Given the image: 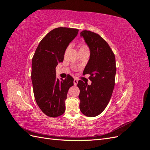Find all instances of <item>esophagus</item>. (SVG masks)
I'll list each match as a JSON object with an SVG mask.
<instances>
[{
	"instance_id": "34e87169",
	"label": "esophagus",
	"mask_w": 150,
	"mask_h": 150,
	"mask_svg": "<svg viewBox=\"0 0 150 150\" xmlns=\"http://www.w3.org/2000/svg\"><path fill=\"white\" fill-rule=\"evenodd\" d=\"M74 83L75 86L77 85V83H78V80L76 79H75L74 80Z\"/></svg>"
}]
</instances>
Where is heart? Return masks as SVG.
<instances>
[{"label": "heart", "mask_w": 150, "mask_h": 150, "mask_svg": "<svg viewBox=\"0 0 150 150\" xmlns=\"http://www.w3.org/2000/svg\"><path fill=\"white\" fill-rule=\"evenodd\" d=\"M70 48V45H68L66 49V52L68 51ZM83 51H89V47H88V46L86 44H82L81 46H80V52H83Z\"/></svg>", "instance_id": "1"}]
</instances>
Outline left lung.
I'll list each match as a JSON object with an SVG mask.
<instances>
[{
    "instance_id": "1",
    "label": "left lung",
    "mask_w": 150,
    "mask_h": 150,
    "mask_svg": "<svg viewBox=\"0 0 150 150\" xmlns=\"http://www.w3.org/2000/svg\"><path fill=\"white\" fill-rule=\"evenodd\" d=\"M90 49L89 61L83 72L89 74L91 85L79 80L80 110L86 116L101 114L108 105L115 86L116 61L108 44L98 33L83 30L80 33Z\"/></svg>"
}]
</instances>
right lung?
I'll return each instance as SVG.
<instances>
[{"label":"right lung","instance_id":"1","mask_svg":"<svg viewBox=\"0 0 150 150\" xmlns=\"http://www.w3.org/2000/svg\"><path fill=\"white\" fill-rule=\"evenodd\" d=\"M78 29L59 27L53 29L38 44L32 58V81L37 104L48 117H57L65 111L64 101L74 78L68 75L59 80L56 67L63 62L69 44L77 35Z\"/></svg>","mask_w":150,"mask_h":150}]
</instances>
